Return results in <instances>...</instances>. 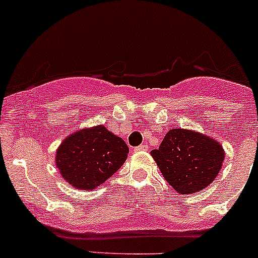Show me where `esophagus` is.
Returning <instances> with one entry per match:
<instances>
[{
	"mask_svg": "<svg viewBox=\"0 0 258 258\" xmlns=\"http://www.w3.org/2000/svg\"><path fill=\"white\" fill-rule=\"evenodd\" d=\"M148 147L147 145H140L137 146V147H135V152H144V151H147Z\"/></svg>",
	"mask_w": 258,
	"mask_h": 258,
	"instance_id": "obj_1",
	"label": "esophagus"
}]
</instances>
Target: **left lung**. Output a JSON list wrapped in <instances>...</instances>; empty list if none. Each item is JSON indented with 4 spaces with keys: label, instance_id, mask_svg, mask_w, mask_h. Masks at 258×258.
<instances>
[{
    "label": "left lung",
    "instance_id": "obj_1",
    "mask_svg": "<svg viewBox=\"0 0 258 258\" xmlns=\"http://www.w3.org/2000/svg\"><path fill=\"white\" fill-rule=\"evenodd\" d=\"M161 173L173 189L191 195L207 187L222 167V146L200 132L173 128L166 134L158 150L151 151Z\"/></svg>",
    "mask_w": 258,
    "mask_h": 258
}]
</instances>
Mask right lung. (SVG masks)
<instances>
[{
	"label": "right lung",
	"instance_id": "obj_1",
	"mask_svg": "<svg viewBox=\"0 0 258 258\" xmlns=\"http://www.w3.org/2000/svg\"><path fill=\"white\" fill-rule=\"evenodd\" d=\"M128 147L105 126L83 128L63 140L56 152V166L72 187L95 189L124 163Z\"/></svg>",
	"mask_w": 258,
	"mask_h": 258
}]
</instances>
